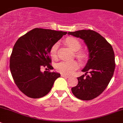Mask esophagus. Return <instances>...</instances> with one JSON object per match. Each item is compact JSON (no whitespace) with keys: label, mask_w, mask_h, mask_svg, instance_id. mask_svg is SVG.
Wrapping results in <instances>:
<instances>
[{"label":"esophagus","mask_w":123,"mask_h":123,"mask_svg":"<svg viewBox=\"0 0 123 123\" xmlns=\"http://www.w3.org/2000/svg\"><path fill=\"white\" fill-rule=\"evenodd\" d=\"M61 76L62 77H67V78H68L70 77V76L67 74H61Z\"/></svg>","instance_id":"obj_1"}]
</instances>
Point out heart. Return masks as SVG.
Returning <instances> with one entry per match:
<instances>
[{
  "label": "heart",
  "instance_id": "1",
  "mask_svg": "<svg viewBox=\"0 0 123 123\" xmlns=\"http://www.w3.org/2000/svg\"><path fill=\"white\" fill-rule=\"evenodd\" d=\"M65 42L66 44L74 52L79 50L81 48L80 43L74 37H68L67 38H66ZM58 47V44L55 43L52 45L50 49V55L52 59H55L56 58ZM76 56L79 59H83L85 58V53L82 52H78L76 53ZM78 63L75 61H62L57 64L56 68L59 72L67 74H71L78 68Z\"/></svg>",
  "mask_w": 123,
  "mask_h": 123
}]
</instances>
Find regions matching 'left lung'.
Here are the masks:
<instances>
[{
  "mask_svg": "<svg viewBox=\"0 0 123 123\" xmlns=\"http://www.w3.org/2000/svg\"><path fill=\"white\" fill-rule=\"evenodd\" d=\"M68 35L83 40L89 54L82 70L85 73L77 77L78 84L71 88V91L79 99L90 100L104 91L112 77L115 67L113 48L100 34L92 30L68 32Z\"/></svg>",
  "mask_w": 123,
  "mask_h": 123,
  "instance_id": "8db88e82",
  "label": "left lung"
}]
</instances>
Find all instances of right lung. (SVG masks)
Masks as SVG:
<instances>
[{
    "instance_id": "right-lung-1",
    "label": "right lung",
    "mask_w": 123,
    "mask_h": 123,
    "mask_svg": "<svg viewBox=\"0 0 123 123\" xmlns=\"http://www.w3.org/2000/svg\"><path fill=\"white\" fill-rule=\"evenodd\" d=\"M67 32L35 28L18 39L10 57L11 73L15 84L27 97L38 98L50 92L61 76L57 72H42L41 68L50 64V49Z\"/></svg>"
}]
</instances>
